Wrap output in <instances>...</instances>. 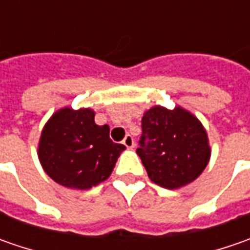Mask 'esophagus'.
Masks as SVG:
<instances>
[{"label": "esophagus", "mask_w": 250, "mask_h": 250, "mask_svg": "<svg viewBox=\"0 0 250 250\" xmlns=\"http://www.w3.org/2000/svg\"><path fill=\"white\" fill-rule=\"evenodd\" d=\"M122 143H124L128 149H132V147L135 146V140H133V138H132L130 135H126L125 139L122 140Z\"/></svg>", "instance_id": "obj_1"}]
</instances>
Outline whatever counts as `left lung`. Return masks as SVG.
Listing matches in <instances>:
<instances>
[{
  "mask_svg": "<svg viewBox=\"0 0 250 250\" xmlns=\"http://www.w3.org/2000/svg\"><path fill=\"white\" fill-rule=\"evenodd\" d=\"M136 153L150 179L167 189L195 181L210 159L203 125L181 107L171 111L156 105L145 112Z\"/></svg>",
  "mask_w": 250,
  "mask_h": 250,
  "instance_id": "left-lung-1",
  "label": "left lung"
}]
</instances>
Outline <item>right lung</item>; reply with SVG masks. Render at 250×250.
Instances as JSON below:
<instances>
[{"instance_id":"obj_1","label":"right lung","mask_w":250,"mask_h":250,"mask_svg":"<svg viewBox=\"0 0 250 250\" xmlns=\"http://www.w3.org/2000/svg\"><path fill=\"white\" fill-rule=\"evenodd\" d=\"M126 147L110 139V126L94 122V111L62 108L45 124L39 159L47 175L60 185L90 189L110 177Z\"/></svg>"}]
</instances>
